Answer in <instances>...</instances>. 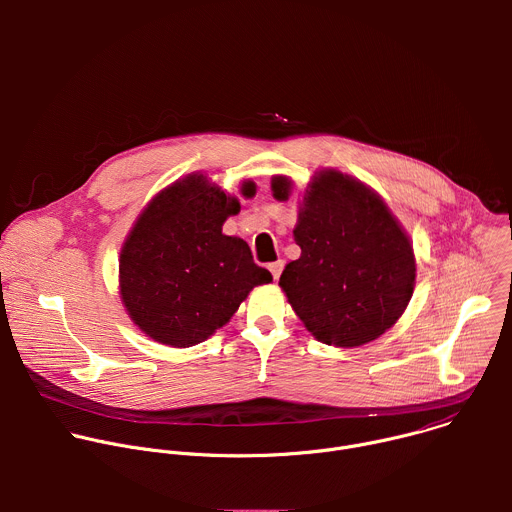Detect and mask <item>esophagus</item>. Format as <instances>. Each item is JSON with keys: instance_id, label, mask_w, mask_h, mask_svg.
<instances>
[{"instance_id": "esophagus-1", "label": "esophagus", "mask_w": 512, "mask_h": 512, "mask_svg": "<svg viewBox=\"0 0 512 512\" xmlns=\"http://www.w3.org/2000/svg\"><path fill=\"white\" fill-rule=\"evenodd\" d=\"M269 271H271L273 279H279V275H281V271H283V261H281V259H277V261L269 263Z\"/></svg>"}]
</instances>
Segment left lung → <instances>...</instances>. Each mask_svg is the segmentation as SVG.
<instances>
[{"label":"left lung","instance_id":"8db88e82","mask_svg":"<svg viewBox=\"0 0 512 512\" xmlns=\"http://www.w3.org/2000/svg\"><path fill=\"white\" fill-rule=\"evenodd\" d=\"M271 192L287 200L294 182L273 176ZM294 239L302 255L285 265L279 285L316 340L356 348L401 318L415 287V253L371 186L320 170L300 200Z\"/></svg>","mask_w":512,"mask_h":512}]
</instances>
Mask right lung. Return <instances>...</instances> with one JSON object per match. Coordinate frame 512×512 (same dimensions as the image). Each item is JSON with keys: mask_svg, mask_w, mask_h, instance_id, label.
<instances>
[{"mask_svg": "<svg viewBox=\"0 0 512 512\" xmlns=\"http://www.w3.org/2000/svg\"><path fill=\"white\" fill-rule=\"evenodd\" d=\"M251 198L255 182L241 184ZM241 202L204 174L160 190L135 218L119 253V296L152 340L188 348L223 328L249 291L273 277L249 245L223 233Z\"/></svg>", "mask_w": 512, "mask_h": 512, "instance_id": "obj_1", "label": "right lung"}]
</instances>
